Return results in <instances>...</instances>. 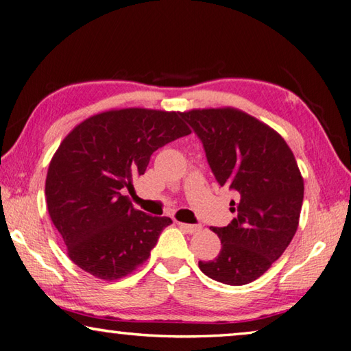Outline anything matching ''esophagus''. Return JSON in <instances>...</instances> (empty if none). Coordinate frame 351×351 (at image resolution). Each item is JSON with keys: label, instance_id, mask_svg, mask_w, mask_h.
Returning a JSON list of instances; mask_svg holds the SVG:
<instances>
[{"label": "esophagus", "instance_id": "esophagus-1", "mask_svg": "<svg viewBox=\"0 0 351 351\" xmlns=\"http://www.w3.org/2000/svg\"><path fill=\"white\" fill-rule=\"evenodd\" d=\"M178 226H180V228H182L184 232L187 233H197L201 230V226H193V224H186V222H178Z\"/></svg>", "mask_w": 351, "mask_h": 351}]
</instances>
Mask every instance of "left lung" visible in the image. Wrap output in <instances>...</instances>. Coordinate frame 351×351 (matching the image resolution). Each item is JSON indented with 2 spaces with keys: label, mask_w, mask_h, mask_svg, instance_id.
<instances>
[{
  "label": "left lung",
  "mask_w": 351,
  "mask_h": 351,
  "mask_svg": "<svg viewBox=\"0 0 351 351\" xmlns=\"http://www.w3.org/2000/svg\"><path fill=\"white\" fill-rule=\"evenodd\" d=\"M181 117L202 141L221 186L237 192L233 221L215 227L221 252L199 261L208 278L228 285L254 281L281 256L298 230L304 180L295 155L270 125L234 107L193 109Z\"/></svg>",
  "instance_id": "8db88e82"
}]
</instances>
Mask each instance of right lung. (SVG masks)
Returning <instances> with one entry per match:
<instances>
[{
	"mask_svg": "<svg viewBox=\"0 0 351 351\" xmlns=\"http://www.w3.org/2000/svg\"><path fill=\"white\" fill-rule=\"evenodd\" d=\"M190 133L181 112L130 107L93 114L62 139L49 164L46 201L80 269L117 281L149 259L171 219L136 210L125 190L155 150Z\"/></svg>",
	"mask_w": 351,
	"mask_h": 351,
	"instance_id": "obj_1",
	"label": "right lung"
}]
</instances>
